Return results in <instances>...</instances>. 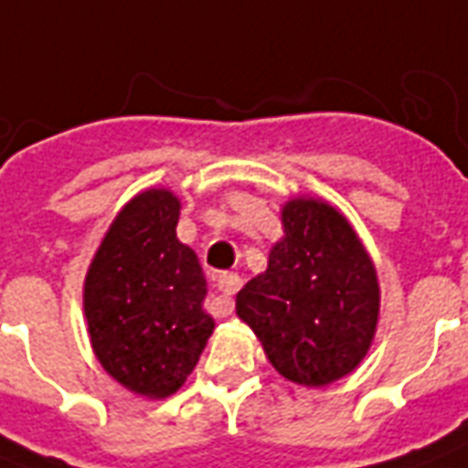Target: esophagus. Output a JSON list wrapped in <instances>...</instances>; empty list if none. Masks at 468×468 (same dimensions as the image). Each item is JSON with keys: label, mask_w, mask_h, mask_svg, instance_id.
Segmentation results:
<instances>
[{"label": "esophagus", "mask_w": 468, "mask_h": 468, "mask_svg": "<svg viewBox=\"0 0 468 468\" xmlns=\"http://www.w3.org/2000/svg\"><path fill=\"white\" fill-rule=\"evenodd\" d=\"M242 286V279L240 274H235V271H226V274H220L218 277V289H220V296L213 299V313L218 315V318H226L230 315L235 308L233 303V293L238 292Z\"/></svg>", "instance_id": "1"}]
</instances>
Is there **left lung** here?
I'll use <instances>...</instances> for the list:
<instances>
[{
  "mask_svg": "<svg viewBox=\"0 0 468 468\" xmlns=\"http://www.w3.org/2000/svg\"><path fill=\"white\" fill-rule=\"evenodd\" d=\"M282 223L284 240L271 248L267 271L240 289L238 315L282 377L327 386L355 369L374 340L377 271L333 206L293 198Z\"/></svg>",
  "mask_w": 468,
  "mask_h": 468,
  "instance_id": "8db88e82",
  "label": "left lung"
}]
</instances>
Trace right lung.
<instances>
[{"mask_svg":"<svg viewBox=\"0 0 468 468\" xmlns=\"http://www.w3.org/2000/svg\"><path fill=\"white\" fill-rule=\"evenodd\" d=\"M172 191L138 194L109 228L84 282L94 355L133 393L165 399L186 381L213 318L194 250L176 240Z\"/></svg>","mask_w":468,"mask_h":468,"instance_id":"obj_1","label":"right lung"}]
</instances>
